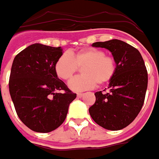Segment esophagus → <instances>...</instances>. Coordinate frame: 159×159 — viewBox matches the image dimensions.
I'll return each instance as SVG.
<instances>
[{
  "label": "esophagus",
  "instance_id": "esophagus-1",
  "mask_svg": "<svg viewBox=\"0 0 159 159\" xmlns=\"http://www.w3.org/2000/svg\"><path fill=\"white\" fill-rule=\"evenodd\" d=\"M83 96H84L83 93H77V98H82Z\"/></svg>",
  "mask_w": 159,
  "mask_h": 159
}]
</instances>
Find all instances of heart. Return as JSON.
I'll return each instance as SVG.
<instances>
[{
  "label": "heart",
  "mask_w": 159,
  "mask_h": 159,
  "mask_svg": "<svg viewBox=\"0 0 159 159\" xmlns=\"http://www.w3.org/2000/svg\"><path fill=\"white\" fill-rule=\"evenodd\" d=\"M78 69H83L84 75L71 80L69 86L74 91H84L95 88L98 84L110 83L116 75V62L114 57L106 56L102 49L85 48L62 54L55 63V72L63 81L70 80Z\"/></svg>",
  "instance_id": "heart-1"
}]
</instances>
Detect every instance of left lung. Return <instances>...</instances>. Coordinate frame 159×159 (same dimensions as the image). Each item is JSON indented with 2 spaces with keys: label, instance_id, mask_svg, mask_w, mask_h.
<instances>
[{
  "label": "left lung",
  "instance_id": "1",
  "mask_svg": "<svg viewBox=\"0 0 159 159\" xmlns=\"http://www.w3.org/2000/svg\"><path fill=\"white\" fill-rule=\"evenodd\" d=\"M92 46L111 51L116 60V72L108 92L95 93L96 102L89 112L104 129H124L137 117L144 102L148 73L143 57L137 48L116 39L94 43Z\"/></svg>",
  "mask_w": 159,
  "mask_h": 159
}]
</instances>
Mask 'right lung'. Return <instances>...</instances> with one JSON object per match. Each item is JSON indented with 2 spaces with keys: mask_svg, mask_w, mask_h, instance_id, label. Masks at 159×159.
Returning a JSON list of instances; mask_svg holds the SVG:
<instances>
[{
  "mask_svg": "<svg viewBox=\"0 0 159 159\" xmlns=\"http://www.w3.org/2000/svg\"><path fill=\"white\" fill-rule=\"evenodd\" d=\"M61 47L34 43L14 59L9 93L20 121L36 132H50L64 122L75 98L55 72Z\"/></svg>",
  "mask_w": 159,
  "mask_h": 159,
  "instance_id": "add662e5",
  "label": "right lung"
}]
</instances>
